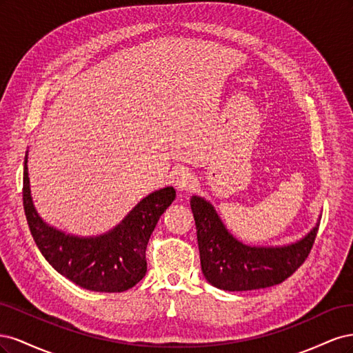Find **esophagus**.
<instances>
[{
    "label": "esophagus",
    "instance_id": "obj_1",
    "mask_svg": "<svg viewBox=\"0 0 353 353\" xmlns=\"http://www.w3.org/2000/svg\"><path fill=\"white\" fill-rule=\"evenodd\" d=\"M174 183H175V187L181 191H188L194 187V183L196 179L193 176V174L188 172L187 169H179L178 172L175 174V178H174Z\"/></svg>",
    "mask_w": 353,
    "mask_h": 353
}]
</instances>
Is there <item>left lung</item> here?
<instances>
[{
  "label": "left lung",
  "mask_w": 353,
  "mask_h": 353,
  "mask_svg": "<svg viewBox=\"0 0 353 353\" xmlns=\"http://www.w3.org/2000/svg\"><path fill=\"white\" fill-rule=\"evenodd\" d=\"M200 263L205 279L221 290L245 292L287 280L311 252L319 222L302 240L281 248H252L243 244L223 225L209 201L191 197Z\"/></svg>",
  "instance_id": "8db88e82"
}]
</instances>
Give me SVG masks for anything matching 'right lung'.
I'll use <instances>...</instances> for the list:
<instances>
[{"instance_id":"1","label":"right lung","mask_w":353,"mask_h":353,"mask_svg":"<svg viewBox=\"0 0 353 353\" xmlns=\"http://www.w3.org/2000/svg\"><path fill=\"white\" fill-rule=\"evenodd\" d=\"M174 187L144 197L112 231L99 237H77L41 219L30 196L28 154L23 166V208L39 252L59 274L79 287L101 293H121L143 280L145 249L162 213L175 200Z\"/></svg>"}]
</instances>
